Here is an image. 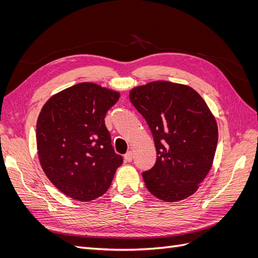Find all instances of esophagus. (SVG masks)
<instances>
[{
  "label": "esophagus",
  "instance_id": "esophagus-1",
  "mask_svg": "<svg viewBox=\"0 0 258 258\" xmlns=\"http://www.w3.org/2000/svg\"><path fill=\"white\" fill-rule=\"evenodd\" d=\"M132 157H134V154H132L131 151H129L126 153V155H124V160L127 162H130L132 160Z\"/></svg>",
  "mask_w": 258,
  "mask_h": 258
}]
</instances>
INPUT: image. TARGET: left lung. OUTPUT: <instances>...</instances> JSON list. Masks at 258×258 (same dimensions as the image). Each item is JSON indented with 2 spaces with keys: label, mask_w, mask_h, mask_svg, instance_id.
<instances>
[{
  "label": "left lung",
  "mask_w": 258,
  "mask_h": 258,
  "mask_svg": "<svg viewBox=\"0 0 258 258\" xmlns=\"http://www.w3.org/2000/svg\"><path fill=\"white\" fill-rule=\"evenodd\" d=\"M129 98L157 152L154 167L142 174L147 189L167 202L191 196L212 167L217 146V123L205 100L189 86L166 81L138 86Z\"/></svg>",
  "instance_id": "1"
}]
</instances>
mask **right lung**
<instances>
[{"label": "right lung", "instance_id": "obj_1", "mask_svg": "<svg viewBox=\"0 0 258 258\" xmlns=\"http://www.w3.org/2000/svg\"><path fill=\"white\" fill-rule=\"evenodd\" d=\"M119 96L86 82L56 93L42 107L36 122L38 159L46 176L67 196L80 201L102 196L121 166L104 122Z\"/></svg>", "mask_w": 258, "mask_h": 258}]
</instances>
